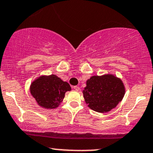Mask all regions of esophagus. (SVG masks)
I'll list each match as a JSON object with an SVG mask.
<instances>
[{"mask_svg": "<svg viewBox=\"0 0 153 153\" xmlns=\"http://www.w3.org/2000/svg\"><path fill=\"white\" fill-rule=\"evenodd\" d=\"M73 88L75 91H79L80 90V88L78 86V85H75V86H73Z\"/></svg>", "mask_w": 153, "mask_h": 153, "instance_id": "obj_1", "label": "esophagus"}]
</instances>
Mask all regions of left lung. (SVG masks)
<instances>
[{
	"label": "left lung",
	"instance_id": "8db88e82",
	"mask_svg": "<svg viewBox=\"0 0 153 153\" xmlns=\"http://www.w3.org/2000/svg\"><path fill=\"white\" fill-rule=\"evenodd\" d=\"M88 106L94 111L106 112L115 108L123 99L125 88L122 81L112 75L92 76L83 91Z\"/></svg>",
	"mask_w": 153,
	"mask_h": 153
}]
</instances>
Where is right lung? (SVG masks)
<instances>
[{
	"label": "right lung",
	"instance_id": "right-lung-1",
	"mask_svg": "<svg viewBox=\"0 0 153 153\" xmlns=\"http://www.w3.org/2000/svg\"><path fill=\"white\" fill-rule=\"evenodd\" d=\"M70 85L54 75L41 76L30 86V92L39 105L46 109L56 108L63 100Z\"/></svg>",
	"mask_w": 153,
	"mask_h": 153
}]
</instances>
